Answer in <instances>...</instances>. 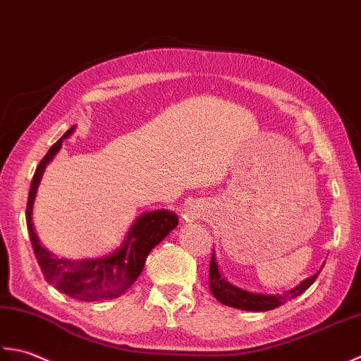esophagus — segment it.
<instances>
[{
	"instance_id": "esophagus-1",
	"label": "esophagus",
	"mask_w": 361,
	"mask_h": 361,
	"mask_svg": "<svg viewBox=\"0 0 361 361\" xmlns=\"http://www.w3.org/2000/svg\"><path fill=\"white\" fill-rule=\"evenodd\" d=\"M202 215H204V209L202 205H200V202H190L182 210V216L187 223L197 221Z\"/></svg>"
}]
</instances>
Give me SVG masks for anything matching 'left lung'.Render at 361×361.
I'll list each match as a JSON object with an SVG mask.
<instances>
[{"mask_svg":"<svg viewBox=\"0 0 361 361\" xmlns=\"http://www.w3.org/2000/svg\"><path fill=\"white\" fill-rule=\"evenodd\" d=\"M322 267H324V264H322ZM321 269L314 276L305 279V281L300 282L298 286L285 291L283 294L251 293V291L241 290L238 286H235L231 282L226 281L224 276L221 274V271H219L216 255H215V251H213L212 260H210V269H209V285L215 299L224 305L240 308V310H246V312H268V310H273V308L281 307L282 304L286 302V300H291L294 298H298L299 294H302L308 286L316 281V277L319 276Z\"/></svg>","mask_w":361,"mask_h":361,"instance_id":"1","label":"left lung"}]
</instances>
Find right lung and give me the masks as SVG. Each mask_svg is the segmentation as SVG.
<instances>
[{
	"label": "right lung",
	"instance_id": "obj_1",
	"mask_svg": "<svg viewBox=\"0 0 361 361\" xmlns=\"http://www.w3.org/2000/svg\"><path fill=\"white\" fill-rule=\"evenodd\" d=\"M75 129L76 126H73L65 132L51 146L47 156L37 166L31 188H29L26 224L34 254L47 281L61 293L68 294L70 298L93 302V300L118 298L126 293L129 286L142 274L146 257L149 255L152 247L166 238V235L178 226L179 219L178 215L170 210L145 212L132 223L121 246L115 249L112 254L101 255L98 259H59L56 254L48 251L34 229V201L47 165L56 157V154L62 148L63 140L68 138Z\"/></svg>",
	"mask_w": 361,
	"mask_h": 361
}]
</instances>
